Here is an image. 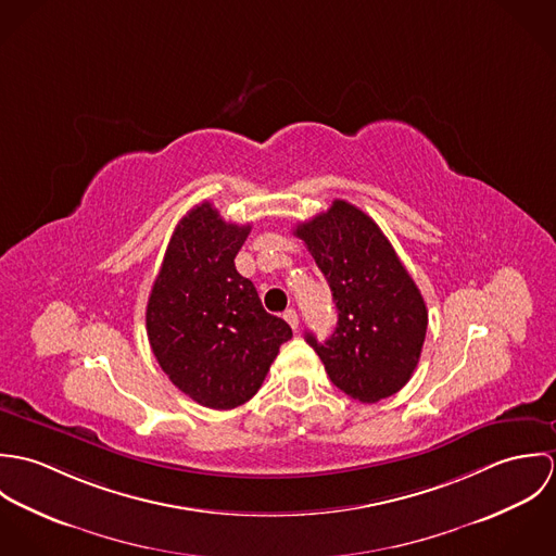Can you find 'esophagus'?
<instances>
[{"mask_svg": "<svg viewBox=\"0 0 556 556\" xmlns=\"http://www.w3.org/2000/svg\"><path fill=\"white\" fill-rule=\"evenodd\" d=\"M285 320H287V323H289V325H291V327H293V329L298 331V325H300V317H298V313H295L293 308H289V311L285 313Z\"/></svg>", "mask_w": 556, "mask_h": 556, "instance_id": "obj_1", "label": "esophagus"}]
</instances>
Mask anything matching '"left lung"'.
<instances>
[{"instance_id": "left-lung-1", "label": "left lung", "mask_w": 556, "mask_h": 556, "mask_svg": "<svg viewBox=\"0 0 556 556\" xmlns=\"http://www.w3.org/2000/svg\"><path fill=\"white\" fill-rule=\"evenodd\" d=\"M295 236L323 271L338 311L333 333H306L331 383L346 396L379 402L400 392L421 355L428 311L379 225L336 199Z\"/></svg>"}]
</instances>
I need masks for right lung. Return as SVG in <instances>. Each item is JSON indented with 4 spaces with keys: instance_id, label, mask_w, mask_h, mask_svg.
<instances>
[{
    "instance_id": "obj_1",
    "label": "right lung",
    "mask_w": 556,
    "mask_h": 556,
    "mask_svg": "<svg viewBox=\"0 0 556 556\" xmlns=\"http://www.w3.org/2000/svg\"><path fill=\"white\" fill-rule=\"evenodd\" d=\"M250 225L225 223L212 203L175 227L148 302V338L160 368L207 408H236L263 386L293 331L265 313L254 285L236 269Z\"/></svg>"
}]
</instances>
